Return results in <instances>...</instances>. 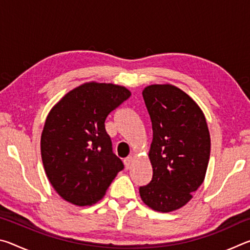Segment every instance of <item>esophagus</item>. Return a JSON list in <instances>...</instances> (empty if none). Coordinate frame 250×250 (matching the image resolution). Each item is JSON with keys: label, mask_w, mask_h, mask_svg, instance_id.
I'll list each match as a JSON object with an SVG mask.
<instances>
[{"label": "esophagus", "mask_w": 250, "mask_h": 250, "mask_svg": "<svg viewBox=\"0 0 250 250\" xmlns=\"http://www.w3.org/2000/svg\"><path fill=\"white\" fill-rule=\"evenodd\" d=\"M132 156H126V158L124 160L125 162V166L126 168H129L131 167V163H132Z\"/></svg>", "instance_id": "1"}]
</instances>
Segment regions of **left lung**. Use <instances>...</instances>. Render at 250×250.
I'll return each instance as SVG.
<instances>
[{
	"mask_svg": "<svg viewBox=\"0 0 250 250\" xmlns=\"http://www.w3.org/2000/svg\"><path fill=\"white\" fill-rule=\"evenodd\" d=\"M142 96L153 131L149 151L153 176L139 192L146 205L167 213L184 206L204 181L209 131L201 108L180 88L151 84Z\"/></svg>",
	"mask_w": 250,
	"mask_h": 250,
	"instance_id": "1",
	"label": "left lung"
}]
</instances>
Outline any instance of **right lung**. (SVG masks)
Instances as JSON below:
<instances>
[{"instance_id": "right-lung-1", "label": "right lung", "mask_w": 250, "mask_h": 250, "mask_svg": "<svg viewBox=\"0 0 250 250\" xmlns=\"http://www.w3.org/2000/svg\"><path fill=\"white\" fill-rule=\"evenodd\" d=\"M130 96L118 84L86 83L49 111L41 138L42 160L50 184L65 201L95 204L124 170L112 152L104 121Z\"/></svg>"}]
</instances>
